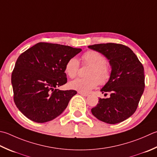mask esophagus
I'll use <instances>...</instances> for the list:
<instances>
[{"mask_svg": "<svg viewBox=\"0 0 157 157\" xmlns=\"http://www.w3.org/2000/svg\"><path fill=\"white\" fill-rule=\"evenodd\" d=\"M78 93H79V94H81L82 96H84V97H88V94L82 93V92H78Z\"/></svg>", "mask_w": 157, "mask_h": 157, "instance_id": "esophagus-1", "label": "esophagus"}]
</instances>
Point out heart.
<instances>
[{
	"label": "heart",
	"mask_w": 157,
	"mask_h": 157,
	"mask_svg": "<svg viewBox=\"0 0 157 157\" xmlns=\"http://www.w3.org/2000/svg\"><path fill=\"white\" fill-rule=\"evenodd\" d=\"M83 64H88L91 68L88 73L89 78H77L69 82V86L73 90L84 93H88L96 88L99 83L101 85L106 84L112 76V69L107 63V58L100 52L88 50L82 55ZM79 69V61L75 57H71L67 60L64 71L71 78H74Z\"/></svg>",
	"instance_id": "obj_1"
}]
</instances>
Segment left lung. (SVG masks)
<instances>
[{"instance_id": "left-lung-1", "label": "left lung", "mask_w": 157, "mask_h": 157, "mask_svg": "<svg viewBox=\"0 0 157 157\" xmlns=\"http://www.w3.org/2000/svg\"><path fill=\"white\" fill-rule=\"evenodd\" d=\"M88 48L103 54L109 60L112 76L101 91L110 97L99 99L92 113L99 121L116 124L125 121L137 108L145 87L144 67L137 56L122 44H100Z\"/></svg>"}]
</instances>
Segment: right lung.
<instances>
[{
  "instance_id": "1",
  "label": "right lung",
  "mask_w": 157,
  "mask_h": 157,
  "mask_svg": "<svg viewBox=\"0 0 157 157\" xmlns=\"http://www.w3.org/2000/svg\"><path fill=\"white\" fill-rule=\"evenodd\" d=\"M81 51L80 48L40 42L20 55L12 72L11 84L14 103L26 118L44 123L66 109L77 91L56 88L67 82L66 63Z\"/></svg>"
}]
</instances>
